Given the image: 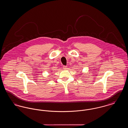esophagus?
<instances>
[{
    "mask_svg": "<svg viewBox=\"0 0 128 128\" xmlns=\"http://www.w3.org/2000/svg\"><path fill=\"white\" fill-rule=\"evenodd\" d=\"M63 68V69L64 70H67V69L68 68V67H67V66H64Z\"/></svg>",
    "mask_w": 128,
    "mask_h": 128,
    "instance_id": "34e87169",
    "label": "esophagus"
}]
</instances>
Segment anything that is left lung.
Returning <instances> with one entry per match:
<instances>
[{"instance_id":"8db88e82","label":"left lung","mask_w":128,"mask_h":128,"mask_svg":"<svg viewBox=\"0 0 128 128\" xmlns=\"http://www.w3.org/2000/svg\"><path fill=\"white\" fill-rule=\"evenodd\" d=\"M81 75H82V74H81Z\"/></svg>"}]
</instances>
